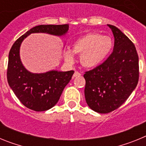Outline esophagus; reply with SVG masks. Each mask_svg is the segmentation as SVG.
I'll return each mask as SVG.
<instances>
[{
  "label": "esophagus",
  "instance_id": "34e87169",
  "mask_svg": "<svg viewBox=\"0 0 146 146\" xmlns=\"http://www.w3.org/2000/svg\"><path fill=\"white\" fill-rule=\"evenodd\" d=\"M81 75V74L79 72H77V71H75L74 73V74H73V77H80V76Z\"/></svg>",
  "mask_w": 146,
  "mask_h": 146
}]
</instances>
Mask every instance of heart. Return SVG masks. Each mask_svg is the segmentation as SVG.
Segmentation results:
<instances>
[{
	"mask_svg": "<svg viewBox=\"0 0 146 146\" xmlns=\"http://www.w3.org/2000/svg\"><path fill=\"white\" fill-rule=\"evenodd\" d=\"M111 38L100 33H89L77 38L72 45V51L66 50L64 52L65 60L73 63L75 54L80 55V62L88 68L98 66L106 58L113 48Z\"/></svg>",
	"mask_w": 146,
	"mask_h": 146,
	"instance_id": "obj_1",
	"label": "heart"
}]
</instances>
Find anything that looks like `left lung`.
I'll return each instance as SVG.
<instances>
[{
	"mask_svg": "<svg viewBox=\"0 0 146 146\" xmlns=\"http://www.w3.org/2000/svg\"><path fill=\"white\" fill-rule=\"evenodd\" d=\"M108 25L115 38L113 52L83 75L86 102L99 113H110L121 107L139 80V58L135 44L118 28Z\"/></svg>",
	"mask_w": 146,
	"mask_h": 146,
	"instance_id": "left-lung-1",
	"label": "left lung"
}]
</instances>
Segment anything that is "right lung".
I'll list each match as a JSON object with an SVG mask.
<instances>
[{
    "mask_svg": "<svg viewBox=\"0 0 146 146\" xmlns=\"http://www.w3.org/2000/svg\"><path fill=\"white\" fill-rule=\"evenodd\" d=\"M69 25H40L35 26L16 40L9 54L7 80L20 102L34 111H45L55 106L69 82L74 71H50L33 74L23 66L20 58L22 42L33 33H46L55 36L66 33Z\"/></svg>",
    "mask_w": 146,
    "mask_h": 146,
    "instance_id": "1",
    "label": "right lung"
}]
</instances>
